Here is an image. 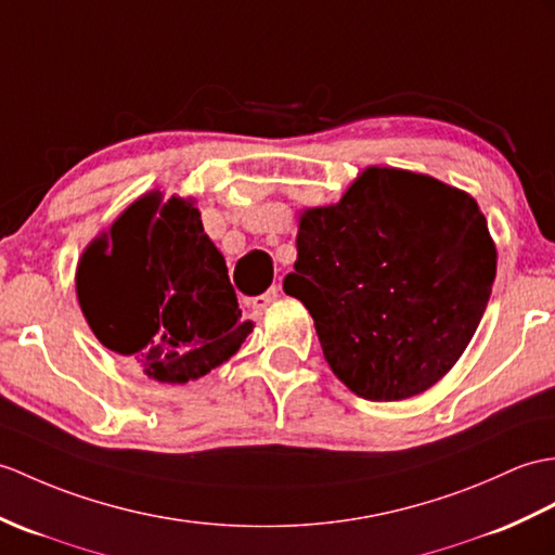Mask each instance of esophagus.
Returning <instances> with one entry per match:
<instances>
[{
  "instance_id": "esophagus-1",
  "label": "esophagus",
  "mask_w": 555,
  "mask_h": 555,
  "mask_svg": "<svg viewBox=\"0 0 555 555\" xmlns=\"http://www.w3.org/2000/svg\"><path fill=\"white\" fill-rule=\"evenodd\" d=\"M279 291H281L279 286H272V288H269L267 293H262L260 298H255V300H253V305H255L257 309H267L269 305L279 300Z\"/></svg>"
}]
</instances>
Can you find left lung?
<instances>
[{
    "mask_svg": "<svg viewBox=\"0 0 555 555\" xmlns=\"http://www.w3.org/2000/svg\"><path fill=\"white\" fill-rule=\"evenodd\" d=\"M494 276L496 248L473 196L428 175L366 167L336 205L300 215L283 291L309 309L347 388L397 402L459 362Z\"/></svg>",
    "mask_w": 555,
    "mask_h": 555,
    "instance_id": "obj_1",
    "label": "left lung"
}]
</instances>
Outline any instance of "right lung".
<instances>
[{
  "label": "right lung",
  "instance_id": "obj_1",
  "mask_svg": "<svg viewBox=\"0 0 555 555\" xmlns=\"http://www.w3.org/2000/svg\"><path fill=\"white\" fill-rule=\"evenodd\" d=\"M77 300L101 345L160 383L196 380L253 331L193 201L151 191L89 243Z\"/></svg>",
  "mask_w": 555,
  "mask_h": 555
}]
</instances>
